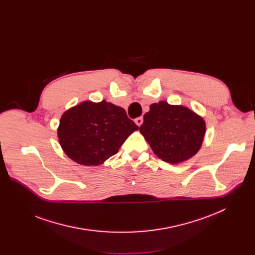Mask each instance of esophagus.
<instances>
[{
    "label": "esophagus",
    "instance_id": "obj_1",
    "mask_svg": "<svg viewBox=\"0 0 255 255\" xmlns=\"http://www.w3.org/2000/svg\"><path fill=\"white\" fill-rule=\"evenodd\" d=\"M134 121H135L136 125H137L138 127H140V126L142 125V123H143V118H142V117H137Z\"/></svg>",
    "mask_w": 255,
    "mask_h": 255
}]
</instances>
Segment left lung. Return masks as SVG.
<instances>
[{
	"instance_id": "left-lung-1",
	"label": "left lung",
	"mask_w": 255,
	"mask_h": 255,
	"mask_svg": "<svg viewBox=\"0 0 255 255\" xmlns=\"http://www.w3.org/2000/svg\"><path fill=\"white\" fill-rule=\"evenodd\" d=\"M139 130L160 159L178 163L199 151L206 125L190 109L161 101L150 105Z\"/></svg>"
}]
</instances>
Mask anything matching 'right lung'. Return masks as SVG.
I'll list each match as a JSON object with an SVG mask.
<instances>
[{
    "instance_id": "obj_1",
    "label": "right lung",
    "mask_w": 255,
    "mask_h": 255,
    "mask_svg": "<svg viewBox=\"0 0 255 255\" xmlns=\"http://www.w3.org/2000/svg\"><path fill=\"white\" fill-rule=\"evenodd\" d=\"M138 126L112 103L84 102L66 111L57 131L66 155L84 165H99L116 154Z\"/></svg>"
}]
</instances>
